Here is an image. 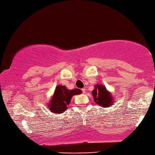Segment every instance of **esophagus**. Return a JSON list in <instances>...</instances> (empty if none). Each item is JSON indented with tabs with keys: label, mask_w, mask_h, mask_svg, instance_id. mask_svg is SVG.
Here are the masks:
<instances>
[{
	"label": "esophagus",
	"mask_w": 155,
	"mask_h": 155,
	"mask_svg": "<svg viewBox=\"0 0 155 155\" xmlns=\"http://www.w3.org/2000/svg\"><path fill=\"white\" fill-rule=\"evenodd\" d=\"M81 90H82V92H83V94H85V88H83Z\"/></svg>",
	"instance_id": "esophagus-1"
}]
</instances>
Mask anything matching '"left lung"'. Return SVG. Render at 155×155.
I'll return each instance as SVG.
<instances>
[{"label": "left lung", "mask_w": 155, "mask_h": 155, "mask_svg": "<svg viewBox=\"0 0 155 155\" xmlns=\"http://www.w3.org/2000/svg\"><path fill=\"white\" fill-rule=\"evenodd\" d=\"M92 93L96 104L103 107H108L114 103L112 94L107 90L104 85H95L94 89Z\"/></svg>", "instance_id": "left-lung-1"}]
</instances>
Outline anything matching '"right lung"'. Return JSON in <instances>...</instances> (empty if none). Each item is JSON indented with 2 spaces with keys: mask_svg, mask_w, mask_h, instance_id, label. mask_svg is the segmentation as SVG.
Segmentation results:
<instances>
[{
  "mask_svg": "<svg viewBox=\"0 0 155 155\" xmlns=\"http://www.w3.org/2000/svg\"><path fill=\"white\" fill-rule=\"evenodd\" d=\"M81 93L82 91L78 88L70 90L64 85H58L56 87L50 103L48 104V109L55 114L64 112L65 110L68 109V105L70 104L73 96L80 94Z\"/></svg>",
  "mask_w": 155,
  "mask_h": 155,
  "instance_id": "obj_1",
  "label": "right lung"
}]
</instances>
